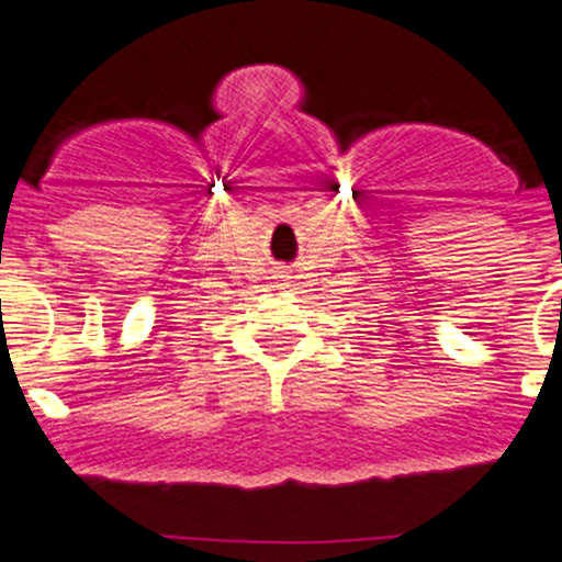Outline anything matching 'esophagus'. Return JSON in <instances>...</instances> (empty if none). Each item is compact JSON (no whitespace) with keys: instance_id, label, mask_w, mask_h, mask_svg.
Listing matches in <instances>:
<instances>
[{"instance_id":"esophagus-1","label":"esophagus","mask_w":562,"mask_h":562,"mask_svg":"<svg viewBox=\"0 0 562 562\" xmlns=\"http://www.w3.org/2000/svg\"><path fill=\"white\" fill-rule=\"evenodd\" d=\"M274 277H277V280H285V277H288V274H285V272H282V269H280V272H277Z\"/></svg>"}]
</instances>
